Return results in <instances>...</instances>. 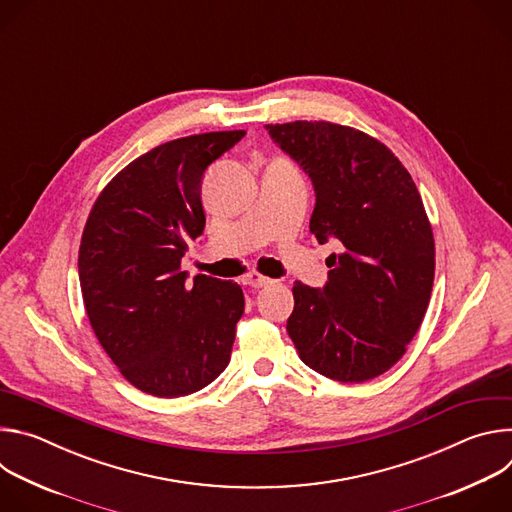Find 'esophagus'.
<instances>
[{"instance_id": "esophagus-1", "label": "esophagus", "mask_w": 512, "mask_h": 512, "mask_svg": "<svg viewBox=\"0 0 512 512\" xmlns=\"http://www.w3.org/2000/svg\"><path fill=\"white\" fill-rule=\"evenodd\" d=\"M273 279H269V277H265V275H261V273H257V271H249L247 275H245V285H251V287H265V285H269Z\"/></svg>"}]
</instances>
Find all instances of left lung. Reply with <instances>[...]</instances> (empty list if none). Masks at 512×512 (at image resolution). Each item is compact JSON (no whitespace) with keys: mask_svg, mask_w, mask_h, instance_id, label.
<instances>
[{"mask_svg":"<svg viewBox=\"0 0 512 512\" xmlns=\"http://www.w3.org/2000/svg\"><path fill=\"white\" fill-rule=\"evenodd\" d=\"M312 178L310 233L336 239L324 289L294 283L287 334L316 373L362 383L387 373L417 334L435 245L417 186L379 139L330 121L265 125Z\"/></svg>","mask_w":512,"mask_h":512,"instance_id":"8db88e82","label":"left lung"}]
</instances>
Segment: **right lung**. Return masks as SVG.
<instances>
[{"label": "right lung", "mask_w": 512, "mask_h": 512, "mask_svg": "<svg viewBox=\"0 0 512 512\" xmlns=\"http://www.w3.org/2000/svg\"><path fill=\"white\" fill-rule=\"evenodd\" d=\"M245 131L172 139L125 166L99 194L81 239L79 279L95 336L119 373L154 397L210 385L231 360L245 310L235 281L180 261L204 231V170Z\"/></svg>", "instance_id": "1"}]
</instances>
